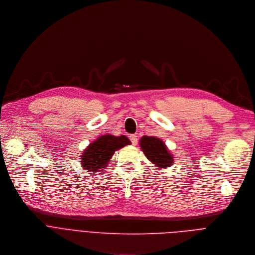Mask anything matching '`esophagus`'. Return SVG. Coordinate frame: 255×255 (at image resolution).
<instances>
[{
    "label": "esophagus",
    "mask_w": 255,
    "mask_h": 255,
    "mask_svg": "<svg viewBox=\"0 0 255 255\" xmlns=\"http://www.w3.org/2000/svg\"><path fill=\"white\" fill-rule=\"evenodd\" d=\"M129 139H130V141H131V143H132L133 145H135V144L137 143V137H136L135 134H130V135H129Z\"/></svg>",
    "instance_id": "esophagus-1"
}]
</instances>
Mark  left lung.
Wrapping results in <instances>:
<instances>
[{
  "instance_id": "8db88e82",
  "label": "left lung",
  "mask_w": 255,
  "mask_h": 255,
  "mask_svg": "<svg viewBox=\"0 0 255 255\" xmlns=\"http://www.w3.org/2000/svg\"><path fill=\"white\" fill-rule=\"evenodd\" d=\"M139 146L144 156L157 168H169L174 157L162 139L156 136L143 135L139 140Z\"/></svg>"
}]
</instances>
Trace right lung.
Segmentation results:
<instances>
[{"instance_id":"1","label":"right lung","mask_w":255,"mask_h":255,"mask_svg":"<svg viewBox=\"0 0 255 255\" xmlns=\"http://www.w3.org/2000/svg\"><path fill=\"white\" fill-rule=\"evenodd\" d=\"M128 144H130V140L126 135H101L83 151L80 163L87 172H98L105 169V165L111 160L116 150Z\"/></svg>"}]
</instances>
